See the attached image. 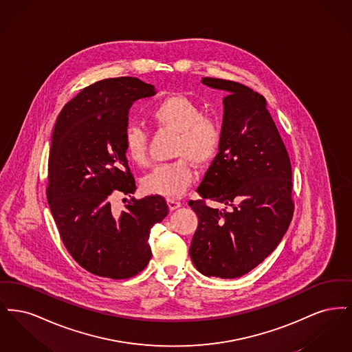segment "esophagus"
Instances as JSON below:
<instances>
[{
	"label": "esophagus",
	"instance_id": "esophagus-1",
	"mask_svg": "<svg viewBox=\"0 0 352 352\" xmlns=\"http://www.w3.org/2000/svg\"><path fill=\"white\" fill-rule=\"evenodd\" d=\"M168 206L170 211H174L181 207V201H177V199H168Z\"/></svg>",
	"mask_w": 352,
	"mask_h": 352
}]
</instances>
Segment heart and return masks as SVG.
I'll use <instances>...</instances> for the list:
<instances>
[{
  "mask_svg": "<svg viewBox=\"0 0 352 352\" xmlns=\"http://www.w3.org/2000/svg\"><path fill=\"white\" fill-rule=\"evenodd\" d=\"M149 118L158 129L177 133L173 157L179 160L153 168L141 186L145 192L154 195L181 197L194 179L190 162L197 168H206L218 155L221 126L217 118L203 115L198 102L184 95H171L158 101L151 108ZM122 142L126 157L134 165H148V135L142 128L128 125Z\"/></svg>",
  "mask_w": 352,
  "mask_h": 352,
  "instance_id": "heart-1",
  "label": "heart"
}]
</instances>
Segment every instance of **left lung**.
Here are the masks:
<instances>
[{
  "instance_id": "obj_1",
  "label": "left lung",
  "mask_w": 352,
  "mask_h": 352,
  "mask_svg": "<svg viewBox=\"0 0 352 352\" xmlns=\"http://www.w3.org/2000/svg\"><path fill=\"white\" fill-rule=\"evenodd\" d=\"M224 113L218 155L188 204L198 215L190 256L204 276L236 278L256 268L276 247L293 218L292 165L265 98L244 84L215 78ZM218 201L223 209L210 208Z\"/></svg>"
}]
</instances>
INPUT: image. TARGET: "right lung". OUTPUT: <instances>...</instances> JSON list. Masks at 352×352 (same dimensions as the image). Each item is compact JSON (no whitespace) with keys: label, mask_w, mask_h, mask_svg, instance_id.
<instances>
[{"label":"right lung","mask_w":352,"mask_h":352,"mask_svg":"<svg viewBox=\"0 0 352 352\" xmlns=\"http://www.w3.org/2000/svg\"><path fill=\"white\" fill-rule=\"evenodd\" d=\"M155 95L137 78H112L83 88L56 118L46 188L51 214L74 260L92 274L131 278L146 268L151 227L168 212L161 195L112 208L118 195H132L135 181L122 134L134 101ZM126 201V199H125Z\"/></svg>","instance_id":"obj_1"}]
</instances>
